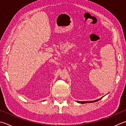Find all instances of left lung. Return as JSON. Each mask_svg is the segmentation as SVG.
<instances>
[{"label":"left lung","instance_id":"obj_1","mask_svg":"<svg viewBox=\"0 0 126 126\" xmlns=\"http://www.w3.org/2000/svg\"><path fill=\"white\" fill-rule=\"evenodd\" d=\"M104 97V96H103ZM102 97H101V98H100V99H97V100H94V101H77V102H78V103H80V104H86V103H90V102H96V101H99V100H101Z\"/></svg>","mask_w":126,"mask_h":126}]
</instances>
